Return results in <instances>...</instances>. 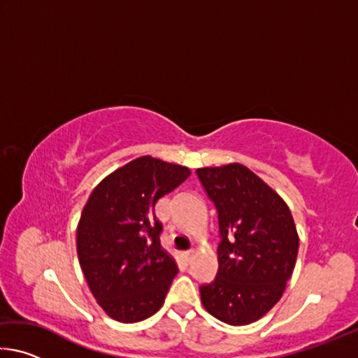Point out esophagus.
<instances>
[{
	"label": "esophagus",
	"mask_w": 358,
	"mask_h": 358,
	"mask_svg": "<svg viewBox=\"0 0 358 358\" xmlns=\"http://www.w3.org/2000/svg\"><path fill=\"white\" fill-rule=\"evenodd\" d=\"M194 254H196V252H194V250H189V251H185V252H183L186 262H191L192 257H194Z\"/></svg>",
	"instance_id": "1"
}]
</instances>
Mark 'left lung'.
I'll use <instances>...</instances> for the list:
<instances>
[{
  "instance_id": "obj_1",
  "label": "left lung",
  "mask_w": 358,
  "mask_h": 358,
  "mask_svg": "<svg viewBox=\"0 0 358 358\" xmlns=\"http://www.w3.org/2000/svg\"><path fill=\"white\" fill-rule=\"evenodd\" d=\"M217 210V273L201 286L202 305L229 325L265 316L292 276L299 234L287 203L262 178L238 162L197 169Z\"/></svg>"
}]
</instances>
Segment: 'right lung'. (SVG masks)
I'll list each match as a JSON object with an SVG mask.
<instances>
[{
    "mask_svg": "<svg viewBox=\"0 0 358 358\" xmlns=\"http://www.w3.org/2000/svg\"><path fill=\"white\" fill-rule=\"evenodd\" d=\"M189 175L185 166L142 156L90 194L77 226L78 262L99 306L118 322H141L164 303L178 266L161 246L155 205Z\"/></svg>",
    "mask_w": 358,
    "mask_h": 358,
    "instance_id": "obj_1",
    "label": "right lung"
}]
</instances>
